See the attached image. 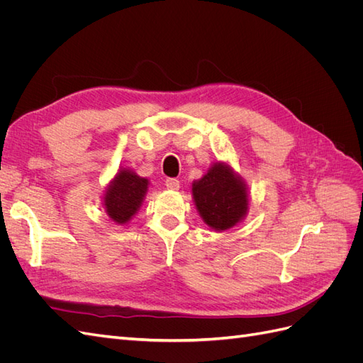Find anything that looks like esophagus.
Returning <instances> with one entry per match:
<instances>
[{
	"mask_svg": "<svg viewBox=\"0 0 363 363\" xmlns=\"http://www.w3.org/2000/svg\"><path fill=\"white\" fill-rule=\"evenodd\" d=\"M164 186H167V188L171 189V191H177L180 188V180H177V179H167V180H164Z\"/></svg>",
	"mask_w": 363,
	"mask_h": 363,
	"instance_id": "1",
	"label": "esophagus"
}]
</instances>
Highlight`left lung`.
Listing matches in <instances>:
<instances>
[{
	"mask_svg": "<svg viewBox=\"0 0 363 363\" xmlns=\"http://www.w3.org/2000/svg\"><path fill=\"white\" fill-rule=\"evenodd\" d=\"M192 194L204 223L215 230L233 227L247 213L248 196L242 182L221 163L194 183Z\"/></svg>",
	"mask_w": 363,
	"mask_h": 363,
	"instance_id": "left-lung-1",
	"label": "left lung"
}]
</instances>
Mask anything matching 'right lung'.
<instances>
[{
	"label": "right lung",
	"instance_id": "obj_1",
	"mask_svg": "<svg viewBox=\"0 0 363 363\" xmlns=\"http://www.w3.org/2000/svg\"><path fill=\"white\" fill-rule=\"evenodd\" d=\"M148 180L135 172L123 169L107 188L104 196L106 211L115 223L125 224L136 213L147 192Z\"/></svg>",
	"mask_w": 363,
	"mask_h": 363
}]
</instances>
